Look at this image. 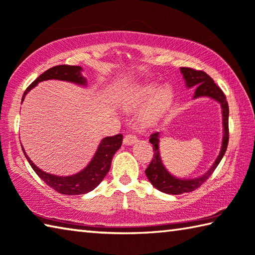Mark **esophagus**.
Wrapping results in <instances>:
<instances>
[{"label":"esophagus","mask_w":255,"mask_h":255,"mask_svg":"<svg viewBox=\"0 0 255 255\" xmlns=\"http://www.w3.org/2000/svg\"><path fill=\"white\" fill-rule=\"evenodd\" d=\"M136 141H137V137L134 134H127V135L124 136V140H123L125 145L134 144Z\"/></svg>","instance_id":"esophagus-1"}]
</instances>
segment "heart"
<instances>
[{"label":"heart","mask_w":255,"mask_h":255,"mask_svg":"<svg viewBox=\"0 0 255 255\" xmlns=\"http://www.w3.org/2000/svg\"><path fill=\"white\" fill-rule=\"evenodd\" d=\"M173 94L170 87H160L158 84H143L135 87L128 94L125 104L128 107H136L147 103L141 114V121L144 124H150L160 118L172 103Z\"/></svg>","instance_id":"1"}]
</instances>
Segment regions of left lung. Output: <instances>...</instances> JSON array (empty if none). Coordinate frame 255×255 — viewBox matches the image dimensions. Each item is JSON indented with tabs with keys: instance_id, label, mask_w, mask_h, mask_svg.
<instances>
[{
	"instance_id": "obj_1",
	"label": "left lung",
	"mask_w": 255,
	"mask_h": 255,
	"mask_svg": "<svg viewBox=\"0 0 255 255\" xmlns=\"http://www.w3.org/2000/svg\"><path fill=\"white\" fill-rule=\"evenodd\" d=\"M181 74L184 75L186 80V86L188 88L196 87L194 98L198 97H211L217 101L222 106L223 115V142L221 152L218 154L215 162L213 163L211 169L204 173L202 177L194 178V179H180L173 177L166 168H164L159 151V132L152 133L150 136V142L153 145V159L151 160L148 168L145 169V175L151 184L158 190L169 195H180L184 193H190L199 188L206 181L212 173L215 171L222 158L226 152L227 144H229V104H227L226 96L222 89L214 83V80L203 70H196L188 67H181Z\"/></svg>"
}]
</instances>
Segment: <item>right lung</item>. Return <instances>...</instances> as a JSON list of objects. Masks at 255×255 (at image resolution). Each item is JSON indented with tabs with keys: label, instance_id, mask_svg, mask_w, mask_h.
<instances>
[{
	"label": "right lung",
	"instance_id": "right-lung-1",
	"mask_svg": "<svg viewBox=\"0 0 255 255\" xmlns=\"http://www.w3.org/2000/svg\"><path fill=\"white\" fill-rule=\"evenodd\" d=\"M80 71H82V67L80 66L59 65L52 67V68L46 70L43 74L40 75L39 77L25 89L23 96H22V101L24 100L25 95L31 91V89L34 86H37L38 83L43 82V80L59 79L78 85H86V79L83 77ZM122 141V134L104 137V139L101 141L96 153L93 157L92 161L89 162L88 166L83 169L82 171L76 173V175L68 177H59L42 171L41 169H39L32 161H31L30 158L26 155L23 146H22V150H23L25 158L30 163V166L32 167L34 172L37 173L49 187H51L52 189H55L58 193H60L62 195H84L86 193H89V191H92L93 189H95L96 187L101 184L102 180L104 179L107 172L110 171L113 155L115 154L116 151L121 148Z\"/></svg>",
	"mask_w": 255,
	"mask_h": 255
}]
</instances>
